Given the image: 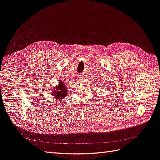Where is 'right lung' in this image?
<instances>
[{"instance_id":"right-lung-1","label":"right lung","mask_w":160,"mask_h":160,"mask_svg":"<svg viewBox=\"0 0 160 160\" xmlns=\"http://www.w3.org/2000/svg\"><path fill=\"white\" fill-rule=\"evenodd\" d=\"M66 82H64L62 80H58V83L57 86H55V88H52L51 92V95L54 96V99L55 100V102L62 101V100L67 97L68 90L67 88Z\"/></svg>"}]
</instances>
